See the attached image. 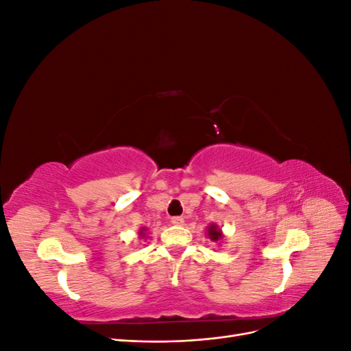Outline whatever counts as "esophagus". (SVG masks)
Masks as SVG:
<instances>
[{
    "mask_svg": "<svg viewBox=\"0 0 351 351\" xmlns=\"http://www.w3.org/2000/svg\"><path fill=\"white\" fill-rule=\"evenodd\" d=\"M171 222H173L174 226H183L184 219H183V217H173V218H171Z\"/></svg>",
    "mask_w": 351,
    "mask_h": 351,
    "instance_id": "1",
    "label": "esophagus"
}]
</instances>
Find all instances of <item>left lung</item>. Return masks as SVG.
<instances>
[{"label":"left lung","mask_w":351,"mask_h":351,"mask_svg":"<svg viewBox=\"0 0 351 351\" xmlns=\"http://www.w3.org/2000/svg\"><path fill=\"white\" fill-rule=\"evenodd\" d=\"M206 234L212 241H219L222 239V232L217 224H210L206 230Z\"/></svg>","instance_id":"1"}]
</instances>
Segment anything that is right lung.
<instances>
[{"mask_svg": "<svg viewBox=\"0 0 351 351\" xmlns=\"http://www.w3.org/2000/svg\"><path fill=\"white\" fill-rule=\"evenodd\" d=\"M145 231H146V228H141V231H139L141 237H145Z\"/></svg>", "mask_w": 351, "mask_h": 351, "instance_id": "right-lung-1", "label": "right lung"}]
</instances>
